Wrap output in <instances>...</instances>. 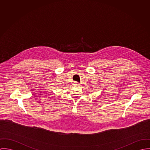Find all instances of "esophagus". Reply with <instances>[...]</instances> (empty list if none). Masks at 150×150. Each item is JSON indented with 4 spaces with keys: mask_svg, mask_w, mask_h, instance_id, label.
<instances>
[{
    "mask_svg": "<svg viewBox=\"0 0 150 150\" xmlns=\"http://www.w3.org/2000/svg\"><path fill=\"white\" fill-rule=\"evenodd\" d=\"M74 84L75 85V86H79V83H78V82H75L74 83Z\"/></svg>",
    "mask_w": 150,
    "mask_h": 150,
    "instance_id": "1",
    "label": "esophagus"
}]
</instances>
